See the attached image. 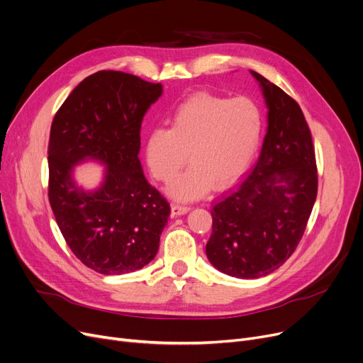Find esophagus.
Instances as JSON below:
<instances>
[{"instance_id": "34e87169", "label": "esophagus", "mask_w": 363, "mask_h": 363, "mask_svg": "<svg viewBox=\"0 0 363 363\" xmlns=\"http://www.w3.org/2000/svg\"><path fill=\"white\" fill-rule=\"evenodd\" d=\"M188 211H190V206H184V204H178V203H172V215L173 216H179V215H185Z\"/></svg>"}]
</instances>
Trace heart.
<instances>
[{
    "label": "heart",
    "mask_w": 363,
    "mask_h": 363,
    "mask_svg": "<svg viewBox=\"0 0 363 363\" xmlns=\"http://www.w3.org/2000/svg\"><path fill=\"white\" fill-rule=\"evenodd\" d=\"M261 129V114L252 101L196 93L173 113L170 129L150 133L147 164L155 179L169 184L188 154L191 166L170 185L169 194L194 200L212 185L220 190L243 175L258 150Z\"/></svg>",
    "instance_id": "b5f03b06"
}]
</instances>
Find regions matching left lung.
I'll return each mask as SVG.
<instances>
[{
    "instance_id": "8db88e82",
    "label": "left lung",
    "mask_w": 363,
    "mask_h": 363,
    "mask_svg": "<svg viewBox=\"0 0 363 363\" xmlns=\"http://www.w3.org/2000/svg\"><path fill=\"white\" fill-rule=\"evenodd\" d=\"M269 125L249 175L211 211L206 255L215 269L239 279L273 273L294 254L318 196L311 132L299 105L261 74Z\"/></svg>"
}]
</instances>
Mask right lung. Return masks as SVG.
<instances>
[{"label": "right lung", "instance_id": "obj_1", "mask_svg": "<svg viewBox=\"0 0 363 363\" xmlns=\"http://www.w3.org/2000/svg\"><path fill=\"white\" fill-rule=\"evenodd\" d=\"M160 83L121 71H98L78 84L53 118L49 201L74 255L101 274L132 273L151 262L167 224V200L139 162L140 124L162 96ZM107 166L98 191L72 177L83 160Z\"/></svg>", "mask_w": 363, "mask_h": 363}]
</instances>
